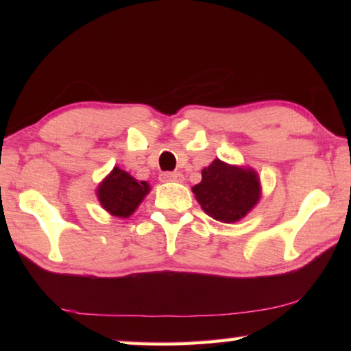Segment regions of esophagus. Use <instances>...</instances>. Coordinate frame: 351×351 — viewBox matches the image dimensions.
I'll return each mask as SVG.
<instances>
[{"label": "esophagus", "mask_w": 351, "mask_h": 351, "mask_svg": "<svg viewBox=\"0 0 351 351\" xmlns=\"http://www.w3.org/2000/svg\"><path fill=\"white\" fill-rule=\"evenodd\" d=\"M161 181L162 182H182L184 176L180 171H167V173L161 175Z\"/></svg>", "instance_id": "obj_1"}]
</instances>
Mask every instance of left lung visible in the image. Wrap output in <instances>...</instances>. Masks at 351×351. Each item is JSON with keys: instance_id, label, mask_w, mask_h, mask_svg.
Returning <instances> with one entry per match:
<instances>
[{"instance_id": "1", "label": "left lung", "mask_w": 351, "mask_h": 351, "mask_svg": "<svg viewBox=\"0 0 351 351\" xmlns=\"http://www.w3.org/2000/svg\"><path fill=\"white\" fill-rule=\"evenodd\" d=\"M195 198L207 215L221 223H237L261 198L260 176L252 167L213 159L201 171V182L192 187Z\"/></svg>"}]
</instances>
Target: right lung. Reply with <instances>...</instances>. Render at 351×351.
I'll return each instance as SVG.
<instances>
[{
  "label": "right lung",
  "mask_w": 351,
  "mask_h": 351,
  "mask_svg": "<svg viewBox=\"0 0 351 351\" xmlns=\"http://www.w3.org/2000/svg\"><path fill=\"white\" fill-rule=\"evenodd\" d=\"M150 184L138 181L128 171L114 167L99 182L96 195L100 206L112 217L128 218L150 193Z\"/></svg>",
  "instance_id": "add662e5"
}]
</instances>
